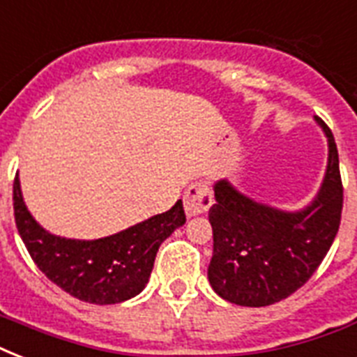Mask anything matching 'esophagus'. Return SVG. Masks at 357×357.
Wrapping results in <instances>:
<instances>
[{
	"label": "esophagus",
	"mask_w": 357,
	"mask_h": 357,
	"mask_svg": "<svg viewBox=\"0 0 357 357\" xmlns=\"http://www.w3.org/2000/svg\"><path fill=\"white\" fill-rule=\"evenodd\" d=\"M213 204V195L209 187L204 181L189 185V189L185 190L183 196V207L187 217H198L207 213V209Z\"/></svg>",
	"instance_id": "34e87169"
}]
</instances>
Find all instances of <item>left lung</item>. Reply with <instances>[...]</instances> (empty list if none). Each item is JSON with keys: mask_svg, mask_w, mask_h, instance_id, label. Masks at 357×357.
<instances>
[{"mask_svg": "<svg viewBox=\"0 0 357 357\" xmlns=\"http://www.w3.org/2000/svg\"><path fill=\"white\" fill-rule=\"evenodd\" d=\"M328 165L315 198L285 211L243 195L228 178L213 185L209 209L213 257L207 278L213 291L231 304L263 307L287 298L304 285L328 254L343 211L339 153L326 123Z\"/></svg>", "mask_w": 357, "mask_h": 357, "instance_id": "1", "label": "left lung"}]
</instances>
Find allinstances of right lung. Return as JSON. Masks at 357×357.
<instances>
[{
    "instance_id": "obj_1",
    "label": "right lung",
    "mask_w": 357,
    "mask_h": 357,
    "mask_svg": "<svg viewBox=\"0 0 357 357\" xmlns=\"http://www.w3.org/2000/svg\"><path fill=\"white\" fill-rule=\"evenodd\" d=\"M14 220L25 248L55 285L89 304H120L133 298L150 280L157 250L185 224L183 202L109 237L85 241L50 234L29 213L16 176Z\"/></svg>"
}]
</instances>
